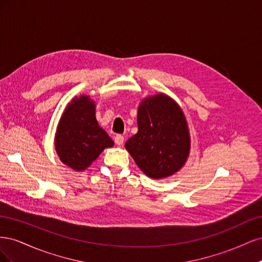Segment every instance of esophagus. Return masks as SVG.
<instances>
[{
	"label": "esophagus",
	"mask_w": 262,
	"mask_h": 262,
	"mask_svg": "<svg viewBox=\"0 0 262 262\" xmlns=\"http://www.w3.org/2000/svg\"><path fill=\"white\" fill-rule=\"evenodd\" d=\"M114 141L117 145H122L124 142V138H123V136H121V134H116L114 138Z\"/></svg>",
	"instance_id": "1"
}]
</instances>
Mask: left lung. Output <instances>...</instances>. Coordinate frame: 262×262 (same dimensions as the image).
<instances>
[{"mask_svg": "<svg viewBox=\"0 0 262 262\" xmlns=\"http://www.w3.org/2000/svg\"><path fill=\"white\" fill-rule=\"evenodd\" d=\"M138 128L125 148L145 175L165 178L184 166L190 150L189 130L184 113L171 98L158 94L142 101Z\"/></svg>", "mask_w": 262, "mask_h": 262, "instance_id": "left-lung-1", "label": "left lung"}]
</instances>
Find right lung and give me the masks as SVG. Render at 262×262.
<instances>
[{"label":"right lung","mask_w":262,"mask_h":262,"mask_svg":"<svg viewBox=\"0 0 262 262\" xmlns=\"http://www.w3.org/2000/svg\"><path fill=\"white\" fill-rule=\"evenodd\" d=\"M55 149L63 164L84 170L114 141L98 125L94 101L89 96L75 98L63 114L55 134Z\"/></svg>","instance_id":"obj_1"}]
</instances>
